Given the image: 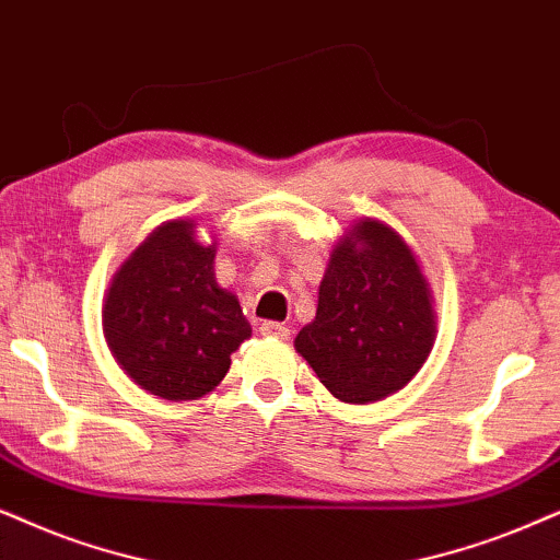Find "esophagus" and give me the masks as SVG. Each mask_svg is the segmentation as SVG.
<instances>
[{"label": "esophagus", "mask_w": 560, "mask_h": 560, "mask_svg": "<svg viewBox=\"0 0 560 560\" xmlns=\"http://www.w3.org/2000/svg\"><path fill=\"white\" fill-rule=\"evenodd\" d=\"M260 332H264L266 338H276V341H287L289 338V328L281 323H273V320H266L260 325Z\"/></svg>", "instance_id": "34e87169"}]
</instances>
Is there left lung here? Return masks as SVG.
Returning <instances> with one entry per match:
<instances>
[{"mask_svg":"<svg viewBox=\"0 0 560 560\" xmlns=\"http://www.w3.org/2000/svg\"><path fill=\"white\" fill-rule=\"evenodd\" d=\"M436 338L431 292L406 240L362 219L332 247L315 320L294 349L343 402H372L406 387Z\"/></svg>","mask_w":560,"mask_h":560,"instance_id":"left-lung-1","label":"left lung"}]
</instances>
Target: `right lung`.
Returning <instances> with one entry per match:
<instances>
[{
  "label": "right lung",
  "instance_id": "obj_1",
  "mask_svg": "<svg viewBox=\"0 0 560 560\" xmlns=\"http://www.w3.org/2000/svg\"><path fill=\"white\" fill-rule=\"evenodd\" d=\"M217 245L196 240L194 219L160 224L113 276L103 332L118 366L162 400H196L230 370L250 338L237 296L217 284Z\"/></svg>",
  "mask_w": 560,
  "mask_h": 560
}]
</instances>
